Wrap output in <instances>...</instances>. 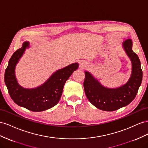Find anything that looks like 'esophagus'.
<instances>
[{
    "mask_svg": "<svg viewBox=\"0 0 148 148\" xmlns=\"http://www.w3.org/2000/svg\"><path fill=\"white\" fill-rule=\"evenodd\" d=\"M87 66H88L87 63L84 61L81 62V64H80V66H81V67H82V68H85V67H86Z\"/></svg>",
    "mask_w": 148,
    "mask_h": 148,
    "instance_id": "1",
    "label": "esophagus"
}]
</instances>
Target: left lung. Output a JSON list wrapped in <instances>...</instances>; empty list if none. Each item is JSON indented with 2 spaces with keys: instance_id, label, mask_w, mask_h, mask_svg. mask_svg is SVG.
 <instances>
[{
  "instance_id": "8db88e82",
  "label": "left lung",
  "mask_w": 148,
  "mask_h": 148,
  "mask_svg": "<svg viewBox=\"0 0 148 148\" xmlns=\"http://www.w3.org/2000/svg\"><path fill=\"white\" fill-rule=\"evenodd\" d=\"M122 45L132 63V74L124 85L113 88L105 87L89 72H85L84 88L86 95L92 104L102 110L112 112L128 105L135 98L141 84V62L133 51L132 40H126Z\"/></svg>"
}]
</instances>
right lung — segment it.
I'll return each mask as SVG.
<instances>
[{"label": "right lung", "mask_w": 148, "mask_h": 148, "mask_svg": "<svg viewBox=\"0 0 148 148\" xmlns=\"http://www.w3.org/2000/svg\"><path fill=\"white\" fill-rule=\"evenodd\" d=\"M29 45L28 41L24 42L22 48L16 50L10 58L5 72V83L10 97L15 103L33 112H42L53 107L59 102L65 82L77 69L79 64L77 62L73 63L56 71L39 87L23 88L16 81L15 69Z\"/></svg>", "instance_id": "1"}]
</instances>
